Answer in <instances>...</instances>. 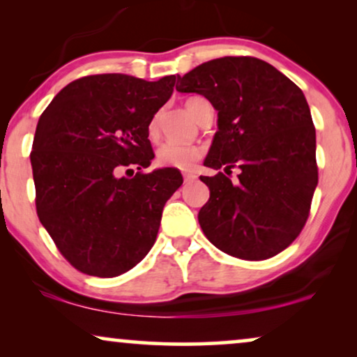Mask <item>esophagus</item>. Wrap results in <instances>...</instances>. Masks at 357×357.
<instances>
[{
    "instance_id": "34e87169",
    "label": "esophagus",
    "mask_w": 357,
    "mask_h": 357,
    "mask_svg": "<svg viewBox=\"0 0 357 357\" xmlns=\"http://www.w3.org/2000/svg\"><path fill=\"white\" fill-rule=\"evenodd\" d=\"M183 180L185 182H193V180H197V175H195L193 172H183Z\"/></svg>"
}]
</instances>
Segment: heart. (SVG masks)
I'll list each match as a JSON object with an SVG mask.
<instances>
[{
	"mask_svg": "<svg viewBox=\"0 0 357 357\" xmlns=\"http://www.w3.org/2000/svg\"><path fill=\"white\" fill-rule=\"evenodd\" d=\"M193 99H188L185 102V109L188 110L190 115L193 114ZM149 135L155 136L158 135V116L151 121L149 126ZM203 155V149L199 146L195 144H178V143H164L160 148L158 149V162L164 167H174V169H180V170H190L193 169V165L202 159Z\"/></svg>",
	"mask_w": 357,
	"mask_h": 357,
	"instance_id": "b5f03b06",
	"label": "heart"
}]
</instances>
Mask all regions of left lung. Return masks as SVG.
Returning <instances> with one entry per match:
<instances>
[{
    "instance_id": "8db88e82",
    "label": "left lung",
    "mask_w": 357,
    "mask_h": 357,
    "mask_svg": "<svg viewBox=\"0 0 357 357\" xmlns=\"http://www.w3.org/2000/svg\"><path fill=\"white\" fill-rule=\"evenodd\" d=\"M218 110V131L204 159L222 172L199 177L209 199L198 221L208 241L242 260H266L289 247L309 218L319 183L315 128L304 92L270 63L224 56L177 76Z\"/></svg>"
}]
</instances>
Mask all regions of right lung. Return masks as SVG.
I'll return each instance as SVG.
<instances>
[{
	"label": "right lung",
	"mask_w": 357,
	"mask_h": 357,
	"mask_svg": "<svg viewBox=\"0 0 357 357\" xmlns=\"http://www.w3.org/2000/svg\"><path fill=\"white\" fill-rule=\"evenodd\" d=\"M175 79L86 76L63 87L38 119L31 153L38 219L86 275L114 278L138 265L183 183L174 167L139 172L154 159L149 123Z\"/></svg>",
	"instance_id": "right-lung-1"
}]
</instances>
